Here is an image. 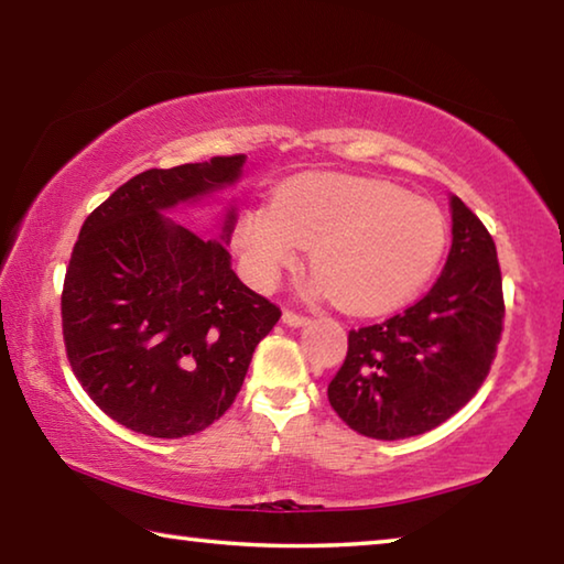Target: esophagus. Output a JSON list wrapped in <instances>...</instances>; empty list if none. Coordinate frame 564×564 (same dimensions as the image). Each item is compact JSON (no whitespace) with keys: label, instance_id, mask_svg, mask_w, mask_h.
I'll list each match as a JSON object with an SVG mask.
<instances>
[{"label":"esophagus","instance_id":"1","mask_svg":"<svg viewBox=\"0 0 564 564\" xmlns=\"http://www.w3.org/2000/svg\"><path fill=\"white\" fill-rule=\"evenodd\" d=\"M283 323L285 326H305L308 323V316H303V313H295V311H283Z\"/></svg>","mask_w":564,"mask_h":564}]
</instances>
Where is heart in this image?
I'll use <instances>...</instances> for the list:
<instances>
[{"mask_svg": "<svg viewBox=\"0 0 564 564\" xmlns=\"http://www.w3.org/2000/svg\"><path fill=\"white\" fill-rule=\"evenodd\" d=\"M313 246L318 289L350 313L398 308L443 261L441 208L403 188L358 176H303L236 224V248L251 279L271 285Z\"/></svg>", "mask_w": 564, "mask_h": 564, "instance_id": "obj_1", "label": "heart"}]
</instances>
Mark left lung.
Instances as JSON below:
<instances>
[{
  "mask_svg": "<svg viewBox=\"0 0 564 564\" xmlns=\"http://www.w3.org/2000/svg\"><path fill=\"white\" fill-rule=\"evenodd\" d=\"M453 246L433 289L403 313L348 333L328 403L350 431L376 441L427 433L488 378L502 338L505 299L495 241L460 198Z\"/></svg>",
  "mask_w": 564,
  "mask_h": 564,
  "instance_id": "8db88e82",
  "label": "left lung"
}]
</instances>
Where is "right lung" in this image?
<instances>
[{"instance_id": "right-lung-1", "label": "right lung", "mask_w": 564, "mask_h": 564, "mask_svg": "<svg viewBox=\"0 0 564 564\" xmlns=\"http://www.w3.org/2000/svg\"><path fill=\"white\" fill-rule=\"evenodd\" d=\"M246 156L149 169L94 208L62 291L76 380L117 423L151 437L204 431L234 405L281 308L231 271L223 241L161 212L234 184ZM234 231V212L224 240Z\"/></svg>"}]
</instances>
